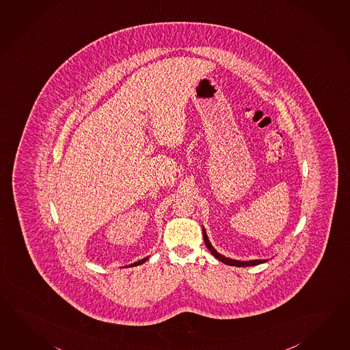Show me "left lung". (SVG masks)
Masks as SVG:
<instances>
[{
  "label": "left lung",
  "instance_id": "1",
  "mask_svg": "<svg viewBox=\"0 0 350 350\" xmlns=\"http://www.w3.org/2000/svg\"><path fill=\"white\" fill-rule=\"evenodd\" d=\"M203 237H204V242H205V245H206V248L211 251V254L215 257V258H218L220 262H223V263H226V265H229V266H236V267H248V266H257V265H260V263H263V262H266L267 260H232V258H227V257H224V256H221L220 253L217 252L215 250H214V247L211 245V242H209V239H208V236H206V232H205V229L203 228Z\"/></svg>",
  "mask_w": 350,
  "mask_h": 350
}]
</instances>
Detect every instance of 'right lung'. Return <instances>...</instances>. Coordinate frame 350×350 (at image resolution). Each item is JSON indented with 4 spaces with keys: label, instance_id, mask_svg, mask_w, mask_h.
Wrapping results in <instances>:
<instances>
[{
    "label": "right lung",
    "instance_id": "1",
    "mask_svg": "<svg viewBox=\"0 0 350 350\" xmlns=\"http://www.w3.org/2000/svg\"><path fill=\"white\" fill-rule=\"evenodd\" d=\"M148 260V257H145V258H142V260H137V262H135V263H132L130 266H127V267H135V266H139V265H142V263H145L146 260Z\"/></svg>",
    "mask_w": 350,
    "mask_h": 350
}]
</instances>
